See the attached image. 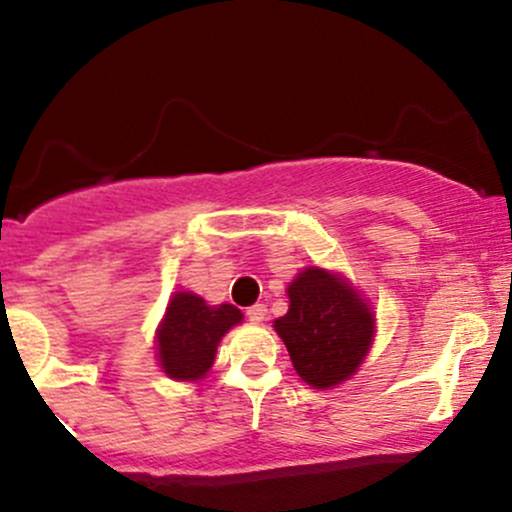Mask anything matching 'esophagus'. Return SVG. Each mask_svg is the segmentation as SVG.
<instances>
[{"mask_svg":"<svg viewBox=\"0 0 512 512\" xmlns=\"http://www.w3.org/2000/svg\"><path fill=\"white\" fill-rule=\"evenodd\" d=\"M245 317L250 319V322H255V324L265 322V317H267V307H265V304H252V307L247 309V312H245Z\"/></svg>","mask_w":512,"mask_h":512,"instance_id":"1","label":"esophagus"}]
</instances>
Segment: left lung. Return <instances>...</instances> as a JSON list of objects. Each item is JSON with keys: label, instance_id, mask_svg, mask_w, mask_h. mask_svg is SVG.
I'll use <instances>...</instances> for the list:
<instances>
[{"label": "left lung", "instance_id": "left-lung-1", "mask_svg": "<svg viewBox=\"0 0 512 512\" xmlns=\"http://www.w3.org/2000/svg\"><path fill=\"white\" fill-rule=\"evenodd\" d=\"M289 312L275 322L297 374L317 389L349 379L369 352L374 317L337 275L309 267L287 289Z\"/></svg>", "mask_w": 512, "mask_h": 512}]
</instances>
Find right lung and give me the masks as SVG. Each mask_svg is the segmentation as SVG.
Masks as SVG:
<instances>
[{"label":"right lung","mask_w":512,"mask_h":512,"mask_svg":"<svg viewBox=\"0 0 512 512\" xmlns=\"http://www.w3.org/2000/svg\"><path fill=\"white\" fill-rule=\"evenodd\" d=\"M240 319V309L232 304L208 307L198 294H175L158 329V356L165 374L180 381L200 379L213 366L223 334Z\"/></svg>","instance_id":"add662e5"}]
</instances>
